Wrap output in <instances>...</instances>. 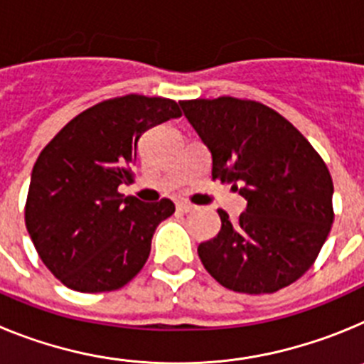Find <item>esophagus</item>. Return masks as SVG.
I'll return each instance as SVG.
<instances>
[{
  "label": "esophagus",
  "mask_w": 364,
  "mask_h": 364,
  "mask_svg": "<svg viewBox=\"0 0 364 364\" xmlns=\"http://www.w3.org/2000/svg\"><path fill=\"white\" fill-rule=\"evenodd\" d=\"M176 210H178L180 213H189V211L195 210V205L189 204V202H178V204H176Z\"/></svg>",
  "instance_id": "esophagus-1"
}]
</instances>
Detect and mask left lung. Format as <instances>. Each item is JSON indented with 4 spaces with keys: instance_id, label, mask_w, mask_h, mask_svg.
I'll return each instance as SVG.
<instances>
[{
    "instance_id": "left-lung-1",
    "label": "left lung",
    "mask_w": 364,
    "mask_h": 364,
    "mask_svg": "<svg viewBox=\"0 0 364 364\" xmlns=\"http://www.w3.org/2000/svg\"><path fill=\"white\" fill-rule=\"evenodd\" d=\"M211 151L213 180L233 184L246 211L198 246L204 268L239 294H273L302 277L333 222L332 176L319 153L277 111L220 96L180 102Z\"/></svg>"
}]
</instances>
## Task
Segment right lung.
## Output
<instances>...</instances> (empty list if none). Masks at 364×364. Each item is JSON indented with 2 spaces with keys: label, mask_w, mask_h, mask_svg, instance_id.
<instances>
[{
  "label": "right lung",
  "mask_w": 364,
  "mask_h": 364,
  "mask_svg": "<svg viewBox=\"0 0 364 364\" xmlns=\"http://www.w3.org/2000/svg\"><path fill=\"white\" fill-rule=\"evenodd\" d=\"M175 100L127 95L73 118L32 167L25 224L38 255L67 288L83 294L125 286L146 264L169 198L146 204L118 191L133 180L138 140L178 118Z\"/></svg>",
  "instance_id": "1"
}]
</instances>
